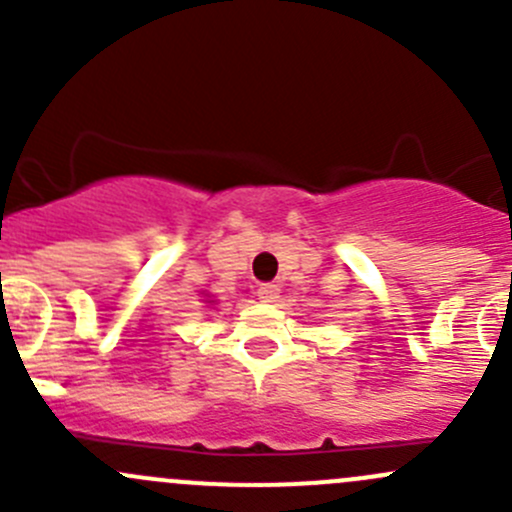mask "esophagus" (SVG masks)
Returning <instances> with one entry per match:
<instances>
[{"mask_svg":"<svg viewBox=\"0 0 512 512\" xmlns=\"http://www.w3.org/2000/svg\"><path fill=\"white\" fill-rule=\"evenodd\" d=\"M257 297H260L262 302H277V297H280V287H277V285H260V287H257Z\"/></svg>","mask_w":512,"mask_h":512,"instance_id":"esophagus-1","label":"esophagus"}]
</instances>
